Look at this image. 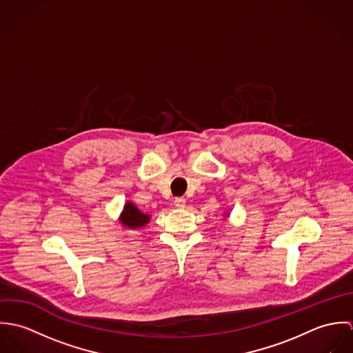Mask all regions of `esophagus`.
I'll list each match as a JSON object with an SVG mask.
<instances>
[{"instance_id": "esophagus-1", "label": "esophagus", "mask_w": 353, "mask_h": 353, "mask_svg": "<svg viewBox=\"0 0 353 353\" xmlns=\"http://www.w3.org/2000/svg\"><path fill=\"white\" fill-rule=\"evenodd\" d=\"M175 206L178 208V209H183L185 206H186V200L185 199H182V197H178V199H175Z\"/></svg>"}]
</instances>
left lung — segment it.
I'll list each match as a JSON object with an SVG mask.
<instances>
[{"instance_id": "obj_1", "label": "left lung", "mask_w": 353, "mask_h": 353, "mask_svg": "<svg viewBox=\"0 0 353 353\" xmlns=\"http://www.w3.org/2000/svg\"><path fill=\"white\" fill-rule=\"evenodd\" d=\"M224 216H225V217H228V216H230V212H224Z\"/></svg>"}]
</instances>
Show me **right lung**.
<instances>
[{"instance_id":"add662e5","label":"right lung","mask_w":353,"mask_h":353,"mask_svg":"<svg viewBox=\"0 0 353 353\" xmlns=\"http://www.w3.org/2000/svg\"><path fill=\"white\" fill-rule=\"evenodd\" d=\"M118 220L125 230H140L151 221V214L140 210L134 202L128 201Z\"/></svg>"}]
</instances>
